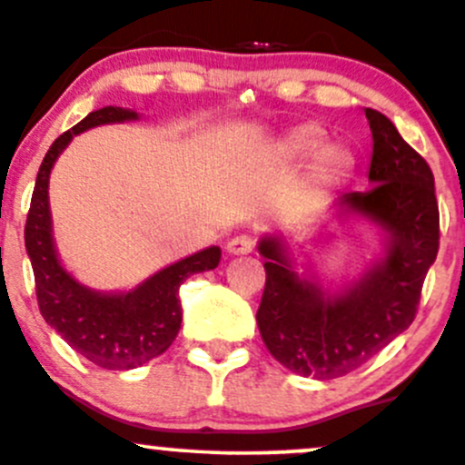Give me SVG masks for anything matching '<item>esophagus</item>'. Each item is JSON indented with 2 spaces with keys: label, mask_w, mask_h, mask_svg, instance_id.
Wrapping results in <instances>:
<instances>
[{
  "label": "esophagus",
  "mask_w": 465,
  "mask_h": 465,
  "mask_svg": "<svg viewBox=\"0 0 465 465\" xmlns=\"http://www.w3.org/2000/svg\"><path fill=\"white\" fill-rule=\"evenodd\" d=\"M227 253L229 255H249L251 251H253V238L251 236H233L232 240L227 242Z\"/></svg>",
  "instance_id": "1"
}]
</instances>
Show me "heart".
Segmentation results:
<instances>
[{
	"instance_id": "1",
	"label": "heart",
	"mask_w": 465,
	"mask_h": 465,
	"mask_svg": "<svg viewBox=\"0 0 465 465\" xmlns=\"http://www.w3.org/2000/svg\"><path fill=\"white\" fill-rule=\"evenodd\" d=\"M325 143V133L314 124H302L286 131L273 143V154L284 162H303L312 157V177L317 181H336L354 168V154L343 143Z\"/></svg>"
}]
</instances>
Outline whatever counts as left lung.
Instances as JSON below:
<instances>
[{
	"label": "left lung",
	"mask_w": 465,
	"mask_h": 465,
	"mask_svg": "<svg viewBox=\"0 0 465 465\" xmlns=\"http://www.w3.org/2000/svg\"><path fill=\"white\" fill-rule=\"evenodd\" d=\"M365 117L373 140L371 188L336 199L330 216L341 225L370 227L381 240V253L359 277L330 286L319 264L297 253L291 238L269 232L258 240L266 260L255 314L260 334L275 361L303 378L345 376L402 334L413 323L421 284L440 249L429 163L387 115L365 109Z\"/></svg>",
	"instance_id": "obj_1"
}]
</instances>
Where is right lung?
Returning <instances> with one entry per match:
<instances>
[{
  "label": "right lung",
  "instance_id": "right-lung-1",
  "mask_svg": "<svg viewBox=\"0 0 465 465\" xmlns=\"http://www.w3.org/2000/svg\"><path fill=\"white\" fill-rule=\"evenodd\" d=\"M140 117L135 109L103 106L54 140L36 174L25 223V251L35 271L36 300L45 323L80 356L117 371L142 367L173 345L183 314L179 286L190 275L216 269L221 262V247H207L154 271L129 291L111 292L89 288L63 266L50 210V174L56 159L80 133Z\"/></svg>",
  "mask_w": 465,
  "mask_h": 465
}]
</instances>
